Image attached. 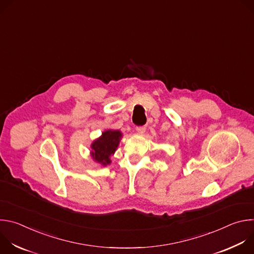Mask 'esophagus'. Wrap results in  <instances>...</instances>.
I'll return each instance as SVG.
<instances>
[{
    "label": "esophagus",
    "instance_id": "esophagus-1",
    "mask_svg": "<svg viewBox=\"0 0 254 254\" xmlns=\"http://www.w3.org/2000/svg\"><path fill=\"white\" fill-rule=\"evenodd\" d=\"M135 129L138 133H143L144 131H146V127H137Z\"/></svg>",
    "mask_w": 254,
    "mask_h": 254
}]
</instances>
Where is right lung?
Masks as SVG:
<instances>
[{"instance_id":"right-lung-1","label":"right lung","mask_w":254,"mask_h":254,"mask_svg":"<svg viewBox=\"0 0 254 254\" xmlns=\"http://www.w3.org/2000/svg\"><path fill=\"white\" fill-rule=\"evenodd\" d=\"M123 133L120 130L107 129L91 143V158L101 166L112 163L111 156L117 151Z\"/></svg>"}]
</instances>
